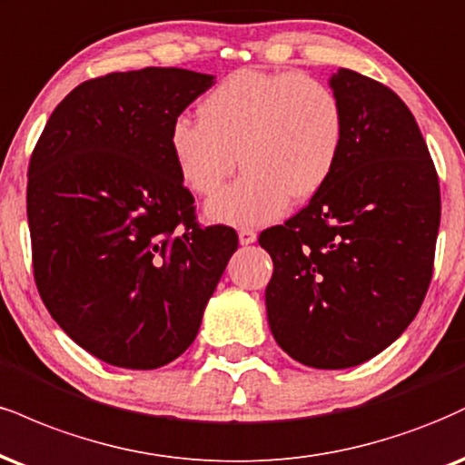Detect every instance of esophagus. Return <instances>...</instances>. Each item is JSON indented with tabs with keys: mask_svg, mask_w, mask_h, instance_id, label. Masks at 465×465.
<instances>
[{
	"mask_svg": "<svg viewBox=\"0 0 465 465\" xmlns=\"http://www.w3.org/2000/svg\"><path fill=\"white\" fill-rule=\"evenodd\" d=\"M238 238H240V244H253L257 240V232L251 227H242L238 232Z\"/></svg>",
	"mask_w": 465,
	"mask_h": 465,
	"instance_id": "1",
	"label": "esophagus"
}]
</instances>
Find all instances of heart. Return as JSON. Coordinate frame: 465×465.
Instances as JSON below:
<instances>
[{
	"label": "heart",
	"mask_w": 465,
	"mask_h": 465,
	"mask_svg": "<svg viewBox=\"0 0 465 465\" xmlns=\"http://www.w3.org/2000/svg\"><path fill=\"white\" fill-rule=\"evenodd\" d=\"M199 121L171 123L169 149L179 177L212 197L236 171L244 175L208 203L229 225H262L316 197L331 179L346 138L338 93L305 73L236 71L201 99Z\"/></svg>",
	"instance_id": "heart-1"
}]
</instances>
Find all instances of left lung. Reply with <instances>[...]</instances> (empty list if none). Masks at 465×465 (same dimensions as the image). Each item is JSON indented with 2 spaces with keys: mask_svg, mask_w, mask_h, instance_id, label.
Wrapping results in <instances>:
<instances>
[{
  "mask_svg": "<svg viewBox=\"0 0 465 465\" xmlns=\"http://www.w3.org/2000/svg\"><path fill=\"white\" fill-rule=\"evenodd\" d=\"M331 88L346 114L338 166L299 214L260 233L271 331L322 371L371 360L416 318L441 214L438 171L399 94L349 69Z\"/></svg>",
  "mask_w": 465,
  "mask_h": 465,
  "instance_id": "left-lung-1",
  "label": "left lung"
}]
</instances>
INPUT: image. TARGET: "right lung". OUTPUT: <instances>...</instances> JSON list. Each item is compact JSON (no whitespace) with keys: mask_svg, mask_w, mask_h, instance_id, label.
<instances>
[{"mask_svg":"<svg viewBox=\"0 0 465 465\" xmlns=\"http://www.w3.org/2000/svg\"><path fill=\"white\" fill-rule=\"evenodd\" d=\"M212 86L173 66L108 73L55 105L27 166L35 282L73 342L153 371L197 338L232 227H203L169 149L171 123Z\"/></svg>","mask_w":465,"mask_h":465,"instance_id":"obj_1","label":"right lung"}]
</instances>
